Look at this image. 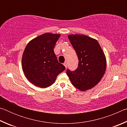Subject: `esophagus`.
Wrapping results in <instances>:
<instances>
[{"label": "esophagus", "instance_id": "1", "mask_svg": "<svg viewBox=\"0 0 127 127\" xmlns=\"http://www.w3.org/2000/svg\"><path fill=\"white\" fill-rule=\"evenodd\" d=\"M63 64H64V65L65 66V67L66 68V67H67V63H66V62H65V63H64Z\"/></svg>", "mask_w": 127, "mask_h": 127}]
</instances>
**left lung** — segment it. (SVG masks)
<instances>
[{"label": "left lung", "mask_w": 127, "mask_h": 127, "mask_svg": "<svg viewBox=\"0 0 127 127\" xmlns=\"http://www.w3.org/2000/svg\"><path fill=\"white\" fill-rule=\"evenodd\" d=\"M69 40L77 53L78 66L74 72L66 70L72 84L82 91L92 89L104 75L106 60L99 43L85 35H69Z\"/></svg>", "instance_id": "left-lung-1"}]
</instances>
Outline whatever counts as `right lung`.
I'll return each mask as SVG.
<instances>
[{"label":"right lung","instance_id":"add662e5","mask_svg":"<svg viewBox=\"0 0 127 127\" xmlns=\"http://www.w3.org/2000/svg\"><path fill=\"white\" fill-rule=\"evenodd\" d=\"M60 36L58 33H44L30 41L26 46L22 58V69L27 79L36 86H50L58 75L65 69L54 52Z\"/></svg>","mask_w":127,"mask_h":127}]
</instances>
